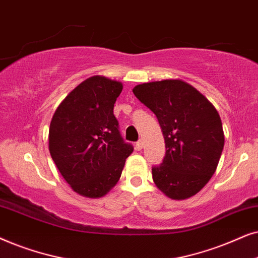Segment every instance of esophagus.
I'll return each mask as SVG.
<instances>
[{"label":"esophagus","instance_id":"1","mask_svg":"<svg viewBox=\"0 0 258 258\" xmlns=\"http://www.w3.org/2000/svg\"><path fill=\"white\" fill-rule=\"evenodd\" d=\"M143 146H144V142L143 140H139V142H137V145H136V149L138 150V151H140L143 149Z\"/></svg>","mask_w":258,"mask_h":258}]
</instances>
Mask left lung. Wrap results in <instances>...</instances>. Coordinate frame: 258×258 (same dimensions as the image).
<instances>
[{
	"label": "left lung",
	"instance_id": "8db88e82",
	"mask_svg": "<svg viewBox=\"0 0 258 258\" xmlns=\"http://www.w3.org/2000/svg\"><path fill=\"white\" fill-rule=\"evenodd\" d=\"M133 93L156 114L164 136L166 153L152 167L154 184L171 199L192 197L211 179L224 147L217 109L183 80L146 82Z\"/></svg>",
	"mask_w": 258,
	"mask_h": 258
}]
</instances>
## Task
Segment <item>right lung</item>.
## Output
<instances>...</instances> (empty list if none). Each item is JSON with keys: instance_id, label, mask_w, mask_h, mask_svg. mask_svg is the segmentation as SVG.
Returning a JSON list of instances; mask_svg holds the SVG:
<instances>
[{"instance_id": "add662e5", "label": "right lung", "mask_w": 258, "mask_h": 258, "mask_svg": "<svg viewBox=\"0 0 258 258\" xmlns=\"http://www.w3.org/2000/svg\"><path fill=\"white\" fill-rule=\"evenodd\" d=\"M121 91L119 81L88 78L63 99L51 118V159L73 191L84 197L100 198L109 192L133 152L113 114Z\"/></svg>"}]
</instances>
